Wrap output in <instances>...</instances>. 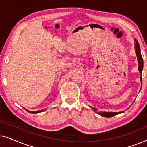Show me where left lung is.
Returning a JSON list of instances; mask_svg holds the SVG:
<instances>
[{
    "label": "left lung",
    "mask_w": 147,
    "mask_h": 147,
    "mask_svg": "<svg viewBox=\"0 0 147 147\" xmlns=\"http://www.w3.org/2000/svg\"><path fill=\"white\" fill-rule=\"evenodd\" d=\"M135 51H136V56L138 57V71L140 73V74H142V69H143V59H142L141 53H140V46H139V43H138V41H136V39H135ZM140 82L142 83V77L140 76ZM94 111L96 112V113L99 114L100 115H101L102 116H104V117H106V118H110L112 117V116L116 115V114H118L120 113H122V112H98L97 109H95V108H93Z\"/></svg>",
    "instance_id": "8db88e82"
}]
</instances>
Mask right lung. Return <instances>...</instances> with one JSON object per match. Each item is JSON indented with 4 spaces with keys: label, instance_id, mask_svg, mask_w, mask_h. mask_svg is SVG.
Wrapping results in <instances>:
<instances>
[{
    "label": "right lung",
    "instance_id": "add662e5",
    "mask_svg": "<svg viewBox=\"0 0 147 147\" xmlns=\"http://www.w3.org/2000/svg\"><path fill=\"white\" fill-rule=\"evenodd\" d=\"M45 110V109H43V110H39V111H36V112H30V111H29V110H27V112H30V113H32V114H36V113H39V112H43V111H44V110Z\"/></svg>",
    "mask_w": 147,
    "mask_h": 147
}]
</instances>
